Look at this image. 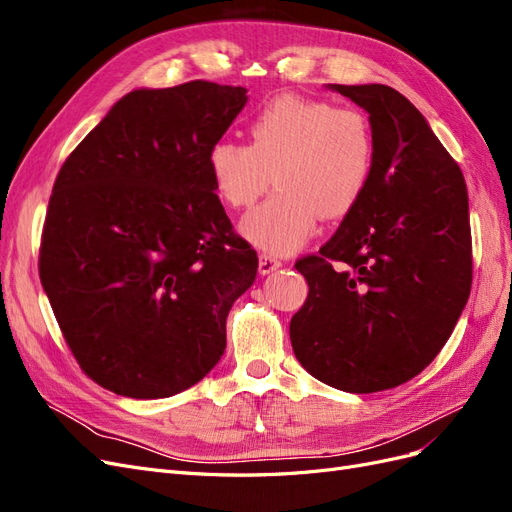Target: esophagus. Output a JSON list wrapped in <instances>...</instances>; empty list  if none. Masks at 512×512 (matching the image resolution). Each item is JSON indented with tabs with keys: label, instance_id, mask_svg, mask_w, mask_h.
<instances>
[{
	"label": "esophagus",
	"instance_id": "esophagus-1",
	"mask_svg": "<svg viewBox=\"0 0 512 512\" xmlns=\"http://www.w3.org/2000/svg\"><path fill=\"white\" fill-rule=\"evenodd\" d=\"M280 267H282V260L280 258H275V256L265 254V252L258 256V271H260V275H269V273H273L275 269H280Z\"/></svg>",
	"mask_w": 512,
	"mask_h": 512
}]
</instances>
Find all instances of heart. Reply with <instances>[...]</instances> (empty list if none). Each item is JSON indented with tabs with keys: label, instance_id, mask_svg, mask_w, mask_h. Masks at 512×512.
<instances>
[{
	"label": "heart",
	"instance_id": "heart-1",
	"mask_svg": "<svg viewBox=\"0 0 512 512\" xmlns=\"http://www.w3.org/2000/svg\"><path fill=\"white\" fill-rule=\"evenodd\" d=\"M250 145L222 138L209 149V173L224 203L254 205L241 232L271 254H290L316 222L348 215L369 190L376 170V136L359 108L301 96H277L252 117Z\"/></svg>",
	"mask_w": 512,
	"mask_h": 512
}]
</instances>
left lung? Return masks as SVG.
I'll return each instance as SVG.
<instances>
[{
	"label": "left lung",
	"instance_id": "8db88e82",
	"mask_svg": "<svg viewBox=\"0 0 512 512\" xmlns=\"http://www.w3.org/2000/svg\"><path fill=\"white\" fill-rule=\"evenodd\" d=\"M369 113V190L320 247L290 320L299 363L348 393L404 384L436 359L468 303L472 235L461 168L421 111L386 85H329Z\"/></svg>",
	"mask_w": 512,
	"mask_h": 512
}]
</instances>
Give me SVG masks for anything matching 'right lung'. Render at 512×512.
Masks as SVG:
<instances>
[{"instance_id":"obj_1","label":"right lung","mask_w":512,"mask_h":512,"mask_svg":"<svg viewBox=\"0 0 512 512\" xmlns=\"http://www.w3.org/2000/svg\"><path fill=\"white\" fill-rule=\"evenodd\" d=\"M245 94L209 81L130 91L55 179L40 282L74 359L117 395L160 399L203 380L256 280L207 162Z\"/></svg>"}]
</instances>
